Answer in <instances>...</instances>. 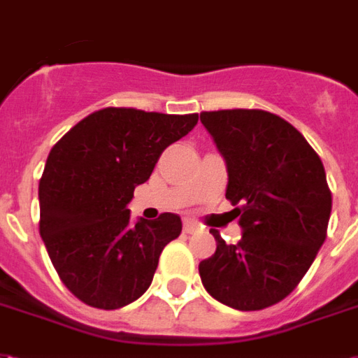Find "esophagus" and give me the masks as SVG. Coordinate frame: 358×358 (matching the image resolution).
Masks as SVG:
<instances>
[{
	"label": "esophagus",
	"mask_w": 358,
	"mask_h": 358,
	"mask_svg": "<svg viewBox=\"0 0 358 358\" xmlns=\"http://www.w3.org/2000/svg\"><path fill=\"white\" fill-rule=\"evenodd\" d=\"M182 231H185L187 234L196 233L198 225L194 223V221H190V219H185V221H182Z\"/></svg>",
	"instance_id": "1"
}]
</instances>
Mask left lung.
<instances>
[{"mask_svg":"<svg viewBox=\"0 0 358 358\" xmlns=\"http://www.w3.org/2000/svg\"><path fill=\"white\" fill-rule=\"evenodd\" d=\"M200 122L225 158L227 200L242 238L198 271L211 297L238 311H262L294 292L324 244L332 192L318 154L296 127L267 110L202 112Z\"/></svg>","mask_w":358,"mask_h":358,"instance_id":"1","label":"left lung"}]
</instances>
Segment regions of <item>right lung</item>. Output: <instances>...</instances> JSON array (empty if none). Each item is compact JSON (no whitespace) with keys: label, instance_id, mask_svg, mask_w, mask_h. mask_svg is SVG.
<instances>
[{"label":"right lung","instance_id":"obj_1","mask_svg":"<svg viewBox=\"0 0 358 358\" xmlns=\"http://www.w3.org/2000/svg\"><path fill=\"white\" fill-rule=\"evenodd\" d=\"M198 114L108 106L70 129L47 156L40 179V234L62 284L85 305L112 311L148 289L181 217L129 221L127 204L166 148Z\"/></svg>","mask_w":358,"mask_h":358}]
</instances>
